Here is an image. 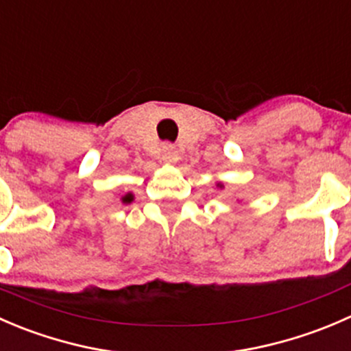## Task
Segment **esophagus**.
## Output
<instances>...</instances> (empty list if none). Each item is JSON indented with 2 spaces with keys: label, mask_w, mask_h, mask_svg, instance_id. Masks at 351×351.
Instances as JSON below:
<instances>
[{
  "label": "esophagus",
  "mask_w": 351,
  "mask_h": 351,
  "mask_svg": "<svg viewBox=\"0 0 351 351\" xmlns=\"http://www.w3.org/2000/svg\"><path fill=\"white\" fill-rule=\"evenodd\" d=\"M177 150L172 143H164L162 145V160L164 162H176L177 160Z\"/></svg>",
  "instance_id": "esophagus-1"
}]
</instances>
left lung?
<instances>
[{"mask_svg": "<svg viewBox=\"0 0 351 351\" xmlns=\"http://www.w3.org/2000/svg\"><path fill=\"white\" fill-rule=\"evenodd\" d=\"M220 187H221V186H220Z\"/></svg>", "mask_w": 351, "mask_h": 351, "instance_id": "left-lung-1", "label": "left lung"}]
</instances>
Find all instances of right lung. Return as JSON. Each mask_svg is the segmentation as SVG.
<instances>
[{
	"instance_id": "1",
	"label": "right lung",
	"mask_w": 351,
	"mask_h": 351,
	"mask_svg": "<svg viewBox=\"0 0 351 351\" xmlns=\"http://www.w3.org/2000/svg\"><path fill=\"white\" fill-rule=\"evenodd\" d=\"M123 201L124 203H131V201H133V194H126V196L123 197Z\"/></svg>"
}]
</instances>
